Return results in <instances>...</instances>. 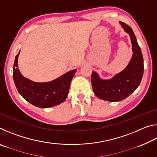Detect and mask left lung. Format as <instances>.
<instances>
[{
	"mask_svg": "<svg viewBox=\"0 0 157 157\" xmlns=\"http://www.w3.org/2000/svg\"><path fill=\"white\" fill-rule=\"evenodd\" d=\"M122 27L129 34L132 44L133 55L129 64L121 73L110 79H102L95 71L91 75V84L95 95L100 99L117 102L131 95L141 81L144 66L141 50L137 43L132 29L123 22H120Z\"/></svg>",
	"mask_w": 157,
	"mask_h": 157,
	"instance_id": "left-lung-1",
	"label": "left lung"
}]
</instances>
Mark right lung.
<instances>
[{
    "label": "right lung",
    "instance_id": "1",
    "mask_svg": "<svg viewBox=\"0 0 157 157\" xmlns=\"http://www.w3.org/2000/svg\"><path fill=\"white\" fill-rule=\"evenodd\" d=\"M16 55L13 68V79L18 91L25 100L39 108H49L59 105L68 96L69 87L76 70L63 74L48 82H35L24 78L18 68Z\"/></svg>",
    "mask_w": 157,
    "mask_h": 157
}]
</instances>
